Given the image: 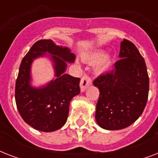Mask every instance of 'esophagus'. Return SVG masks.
I'll list each match as a JSON object with an SVG mask.
<instances>
[{
	"instance_id": "obj_1",
	"label": "esophagus",
	"mask_w": 158,
	"mask_h": 158,
	"mask_svg": "<svg viewBox=\"0 0 158 158\" xmlns=\"http://www.w3.org/2000/svg\"><path fill=\"white\" fill-rule=\"evenodd\" d=\"M91 84H92L91 79H90L89 76L84 75V76L81 79V81H80V90H81L82 93L85 91L87 88L90 86Z\"/></svg>"
}]
</instances>
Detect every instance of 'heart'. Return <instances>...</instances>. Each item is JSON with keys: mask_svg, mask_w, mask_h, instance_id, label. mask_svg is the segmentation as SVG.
<instances>
[{"mask_svg": "<svg viewBox=\"0 0 158 158\" xmlns=\"http://www.w3.org/2000/svg\"><path fill=\"white\" fill-rule=\"evenodd\" d=\"M84 60L89 63L98 62L95 65V71L98 74L106 72L111 65V58L109 56H106V52L103 50L94 52L84 57Z\"/></svg>", "mask_w": 158, "mask_h": 158, "instance_id": "b5f03b06", "label": "heart"}]
</instances>
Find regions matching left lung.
Listing matches in <instances>:
<instances>
[{
  "label": "left lung",
  "instance_id": "1",
  "mask_svg": "<svg viewBox=\"0 0 158 158\" xmlns=\"http://www.w3.org/2000/svg\"><path fill=\"white\" fill-rule=\"evenodd\" d=\"M119 57L113 70L94 82L100 92L95 119L100 127L107 130L132 125L144 110L148 97L147 67L135 44L124 39Z\"/></svg>",
  "mask_w": 158,
  "mask_h": 158
}]
</instances>
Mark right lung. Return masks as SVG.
<instances>
[{
    "label": "right lung",
    "instance_id": "1",
    "mask_svg": "<svg viewBox=\"0 0 158 158\" xmlns=\"http://www.w3.org/2000/svg\"><path fill=\"white\" fill-rule=\"evenodd\" d=\"M46 55L53 61L55 79L43 86L33 87L31 63ZM74 60L75 55L69 48L57 46L51 39L38 41L22 60L15 84L16 106L21 117L33 129L52 132L66 122L69 102L80 93V79L64 73L67 63H73Z\"/></svg>",
    "mask_w": 158,
    "mask_h": 158
}]
</instances>
